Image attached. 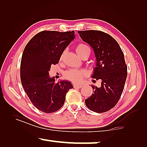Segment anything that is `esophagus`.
Returning a JSON list of instances; mask_svg holds the SVG:
<instances>
[{
  "instance_id": "esophagus-1",
  "label": "esophagus",
  "mask_w": 147,
  "mask_h": 147,
  "mask_svg": "<svg viewBox=\"0 0 147 147\" xmlns=\"http://www.w3.org/2000/svg\"><path fill=\"white\" fill-rule=\"evenodd\" d=\"M74 86L75 88H81V87H83V85H79V84H76V85H74Z\"/></svg>"
}]
</instances>
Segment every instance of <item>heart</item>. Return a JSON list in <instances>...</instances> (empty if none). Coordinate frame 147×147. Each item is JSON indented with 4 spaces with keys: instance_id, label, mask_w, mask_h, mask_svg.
Wrapping results in <instances>:
<instances>
[{
    "instance_id": "b5f03b06",
    "label": "heart",
    "mask_w": 147,
    "mask_h": 147,
    "mask_svg": "<svg viewBox=\"0 0 147 147\" xmlns=\"http://www.w3.org/2000/svg\"><path fill=\"white\" fill-rule=\"evenodd\" d=\"M76 51L81 58H84L86 56L89 57L90 53V49L87 45L83 43H80L76 46ZM65 51L61 55V59L63 58ZM86 74V71L84 69H70L64 72V76L66 79L71 81L72 82H79L82 78Z\"/></svg>"
}]
</instances>
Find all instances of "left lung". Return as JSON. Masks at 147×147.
<instances>
[{"instance_id": "1", "label": "left lung", "mask_w": 147, "mask_h": 147, "mask_svg": "<svg viewBox=\"0 0 147 147\" xmlns=\"http://www.w3.org/2000/svg\"><path fill=\"white\" fill-rule=\"evenodd\" d=\"M78 33L92 47L96 64L92 78L101 81L100 87L92 85L93 93L85 100V104L92 111L106 112L115 106L123 92L128 74L124 53L117 41L107 33L94 30Z\"/></svg>"}]
</instances>
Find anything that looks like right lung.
Masks as SVG:
<instances>
[{
  "label": "right lung",
  "instance_id": "obj_1",
  "mask_svg": "<svg viewBox=\"0 0 147 147\" xmlns=\"http://www.w3.org/2000/svg\"><path fill=\"white\" fill-rule=\"evenodd\" d=\"M74 38V30H44L31 38L25 47L20 67L21 84L31 102L41 111L51 113L59 110L64 105L66 93L74 88L69 81L55 83L49 71L52 65L59 63Z\"/></svg>",
  "mask_w": 147,
  "mask_h": 147
}]
</instances>
